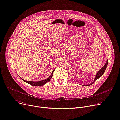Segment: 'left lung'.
Returning <instances> with one entry per match:
<instances>
[{"mask_svg": "<svg viewBox=\"0 0 120 120\" xmlns=\"http://www.w3.org/2000/svg\"><path fill=\"white\" fill-rule=\"evenodd\" d=\"M108 60H107L106 63H105V66H104L98 72V73H97V75H96V77H95V79L94 80V81H93L92 83H91V84H88V85H90L93 84L98 79H99V78H100V77L103 74V73L105 72V70H106V68H107V64H108Z\"/></svg>", "mask_w": 120, "mask_h": 120, "instance_id": "obj_1", "label": "left lung"}]
</instances>
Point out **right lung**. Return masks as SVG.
Segmentation results:
<instances>
[{
  "label": "right lung",
  "mask_w": 120,
  "mask_h": 120,
  "mask_svg": "<svg viewBox=\"0 0 120 120\" xmlns=\"http://www.w3.org/2000/svg\"><path fill=\"white\" fill-rule=\"evenodd\" d=\"M54 70H55V69L52 72L51 75H50L49 77L48 78V79H45V80L39 81H26V80L23 79L22 78H21V77H20V78H21V79H22V80H23V81H24V82L28 83V84H30L31 85L34 86H42V85H44L46 83H47L48 82L50 81V80L51 79V77H52V76H53V72H54Z\"/></svg>",
  "instance_id": "obj_1"
}]
</instances>
